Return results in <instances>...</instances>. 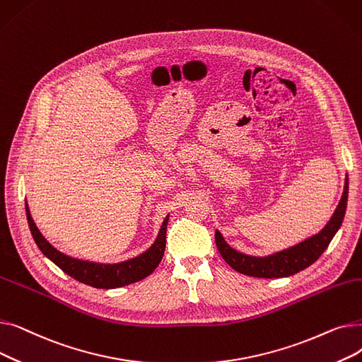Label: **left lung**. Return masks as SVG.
Returning a JSON list of instances; mask_svg holds the SVG:
<instances>
[{
  "label": "left lung",
  "mask_w": 362,
  "mask_h": 362,
  "mask_svg": "<svg viewBox=\"0 0 362 362\" xmlns=\"http://www.w3.org/2000/svg\"><path fill=\"white\" fill-rule=\"evenodd\" d=\"M348 177L345 180L344 195L336 208V211L330 221L326 224L318 235L308 238L289 250L280 251L277 254L269 257H251L245 255L226 243L221 233L216 232V245L218 252L224 258V261L230 267L242 274L252 276V277H264V279H274V277H288L300 270H305L313 262H315L320 255L327 250L329 243L334 238L336 232L344 221L348 204Z\"/></svg>",
  "instance_id": "8db88e82"
}]
</instances>
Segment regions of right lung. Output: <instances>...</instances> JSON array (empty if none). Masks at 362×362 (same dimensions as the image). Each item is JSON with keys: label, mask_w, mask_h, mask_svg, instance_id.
I'll return each mask as SVG.
<instances>
[{"label": "right lung", "mask_w": 362, "mask_h": 362, "mask_svg": "<svg viewBox=\"0 0 362 362\" xmlns=\"http://www.w3.org/2000/svg\"><path fill=\"white\" fill-rule=\"evenodd\" d=\"M26 217L30 233L37 245V248L42 251V254L70 277L97 289H116L148 277L157 269V265L160 264L164 255L168 217H165V220L163 221L160 233L148 251L119 264L89 262L64 255L63 252L57 251L52 245H49V242L42 236V233L37 230V227L30 216L28 202Z\"/></svg>", "instance_id": "add662e5"}]
</instances>
